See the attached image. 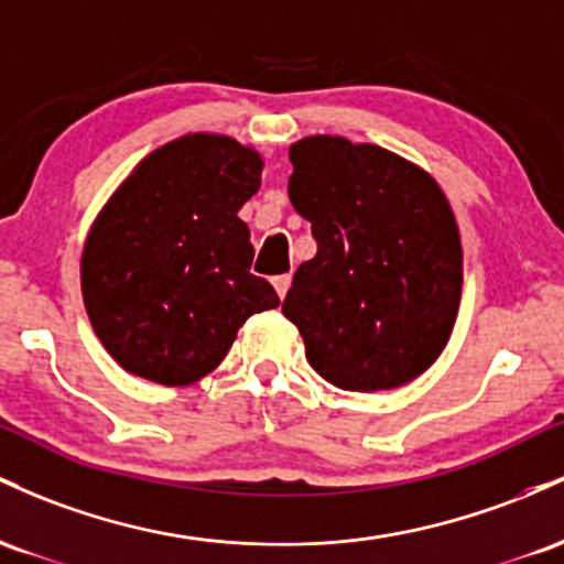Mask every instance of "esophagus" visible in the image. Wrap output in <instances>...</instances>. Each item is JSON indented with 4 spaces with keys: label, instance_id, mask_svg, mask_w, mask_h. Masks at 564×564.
<instances>
[{
    "label": "esophagus",
    "instance_id": "esophagus-1",
    "mask_svg": "<svg viewBox=\"0 0 564 564\" xmlns=\"http://www.w3.org/2000/svg\"><path fill=\"white\" fill-rule=\"evenodd\" d=\"M274 290H276V295H280V299H284V295H288V290H290V282H293V276L290 274H280V276H274Z\"/></svg>",
    "mask_w": 564,
    "mask_h": 564
}]
</instances>
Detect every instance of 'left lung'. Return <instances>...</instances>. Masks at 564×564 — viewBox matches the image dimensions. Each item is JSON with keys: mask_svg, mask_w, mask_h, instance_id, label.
Segmentation results:
<instances>
[{"mask_svg": "<svg viewBox=\"0 0 564 564\" xmlns=\"http://www.w3.org/2000/svg\"><path fill=\"white\" fill-rule=\"evenodd\" d=\"M288 194L312 224L282 314L308 365L346 391L397 389L451 340L464 284L458 224L426 170L372 143L312 135L290 145Z\"/></svg>", "mask_w": 564, "mask_h": 564, "instance_id": "left-lung-1", "label": "left lung"}]
</instances>
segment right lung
<instances>
[{
  "label": "right lung",
  "mask_w": 564,
  "mask_h": 564,
  "mask_svg": "<svg viewBox=\"0 0 564 564\" xmlns=\"http://www.w3.org/2000/svg\"><path fill=\"white\" fill-rule=\"evenodd\" d=\"M263 160L229 135L194 132L132 170L82 250V295L106 351L132 376L186 386L213 372L245 319L280 306L250 274L239 207Z\"/></svg>",
  "instance_id": "1"
}]
</instances>
